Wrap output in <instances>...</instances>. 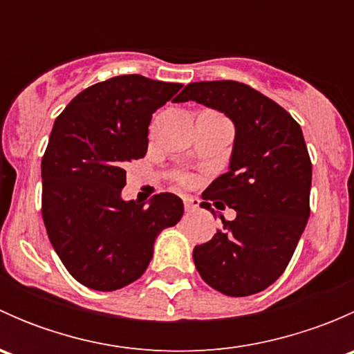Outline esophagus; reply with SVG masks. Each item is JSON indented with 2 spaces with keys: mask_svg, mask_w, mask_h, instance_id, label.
Here are the masks:
<instances>
[{
  "mask_svg": "<svg viewBox=\"0 0 354 354\" xmlns=\"http://www.w3.org/2000/svg\"><path fill=\"white\" fill-rule=\"evenodd\" d=\"M183 203H185V210H187V212H194V210L198 207V200L194 197H185Z\"/></svg>",
  "mask_w": 354,
  "mask_h": 354,
  "instance_id": "obj_1",
  "label": "esophagus"
}]
</instances>
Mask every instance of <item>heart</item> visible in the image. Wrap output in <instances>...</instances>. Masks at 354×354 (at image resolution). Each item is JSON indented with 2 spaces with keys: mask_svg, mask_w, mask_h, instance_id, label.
<instances>
[{
  "mask_svg": "<svg viewBox=\"0 0 354 354\" xmlns=\"http://www.w3.org/2000/svg\"><path fill=\"white\" fill-rule=\"evenodd\" d=\"M183 181H187V178H183Z\"/></svg>",
  "mask_w": 354,
  "mask_h": 354,
  "instance_id": "1",
  "label": "heart"
}]
</instances>
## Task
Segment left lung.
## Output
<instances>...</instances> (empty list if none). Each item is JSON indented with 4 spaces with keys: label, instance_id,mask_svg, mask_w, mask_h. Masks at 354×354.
<instances>
[{
    "label": "left lung",
    "instance_id": "1",
    "mask_svg": "<svg viewBox=\"0 0 354 354\" xmlns=\"http://www.w3.org/2000/svg\"><path fill=\"white\" fill-rule=\"evenodd\" d=\"M187 101L224 113L234 124L227 173L202 197L221 200L236 217L219 216L223 230L194 248L195 267L223 295H255L284 272L310 216L312 162L301 128L277 102L240 82H194L174 99Z\"/></svg>",
    "mask_w": 354,
    "mask_h": 354
}]
</instances>
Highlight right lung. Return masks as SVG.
<instances>
[{
  "label": "right lung",
  "instance_id": "right-lung-1",
  "mask_svg": "<svg viewBox=\"0 0 354 354\" xmlns=\"http://www.w3.org/2000/svg\"><path fill=\"white\" fill-rule=\"evenodd\" d=\"M181 84L120 75L91 85L56 118L41 164L42 219L68 272L95 291L137 281L159 233L183 216V200L121 198L128 162L147 152L152 114Z\"/></svg>",
  "mask_w": 354,
  "mask_h": 354
}]
</instances>
